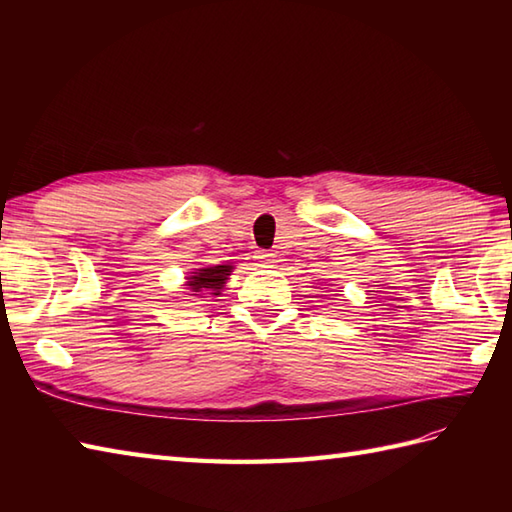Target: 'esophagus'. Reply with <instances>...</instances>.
<instances>
[{
    "label": "esophagus",
    "mask_w": 512,
    "mask_h": 512,
    "mask_svg": "<svg viewBox=\"0 0 512 512\" xmlns=\"http://www.w3.org/2000/svg\"><path fill=\"white\" fill-rule=\"evenodd\" d=\"M255 259L262 268H270L277 264V253H270V250H259V253H255Z\"/></svg>",
    "instance_id": "esophagus-1"
}]
</instances>
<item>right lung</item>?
I'll return each instance as SVG.
<instances>
[{
	"instance_id": "obj_1",
	"label": "right lung",
	"mask_w": 512,
	"mask_h": 512,
	"mask_svg": "<svg viewBox=\"0 0 512 512\" xmlns=\"http://www.w3.org/2000/svg\"><path fill=\"white\" fill-rule=\"evenodd\" d=\"M231 264H217V266H204V268H193L189 277H184V286L189 288L191 295H211V297H220V292L224 290L226 279L233 273Z\"/></svg>"
}]
</instances>
